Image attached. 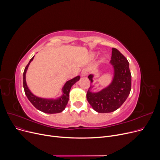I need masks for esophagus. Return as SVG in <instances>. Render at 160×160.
<instances>
[{"label": "esophagus", "mask_w": 160, "mask_h": 160, "mask_svg": "<svg viewBox=\"0 0 160 160\" xmlns=\"http://www.w3.org/2000/svg\"><path fill=\"white\" fill-rule=\"evenodd\" d=\"M88 69H87V68H83V69L82 70V71H81V76H82V77L87 76V75H88Z\"/></svg>", "instance_id": "obj_1"}]
</instances>
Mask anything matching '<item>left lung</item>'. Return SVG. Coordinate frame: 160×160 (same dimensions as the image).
Listing matches in <instances>:
<instances>
[{
  "mask_svg": "<svg viewBox=\"0 0 160 160\" xmlns=\"http://www.w3.org/2000/svg\"><path fill=\"white\" fill-rule=\"evenodd\" d=\"M110 64L114 68V78L109 85L98 92L89 88L87 99L93 109L99 113H109L118 109L127 99L131 90V73L129 63L125 56L112 48ZM92 74L88 78L93 82Z\"/></svg>",
  "mask_w": 160,
  "mask_h": 160,
  "instance_id": "left-lung-1",
  "label": "left lung"
}]
</instances>
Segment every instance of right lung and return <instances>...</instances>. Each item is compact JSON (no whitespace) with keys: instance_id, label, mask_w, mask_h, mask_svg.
<instances>
[{"instance_id":"obj_1","label":"right lung","mask_w":160,"mask_h":160,"mask_svg":"<svg viewBox=\"0 0 160 160\" xmlns=\"http://www.w3.org/2000/svg\"><path fill=\"white\" fill-rule=\"evenodd\" d=\"M33 58L34 56L27 64L23 73V87L26 96H27L28 100L31 102L32 104L37 109H38L42 112H44V113L56 114L62 112L65 109L66 106H67L68 102L69 93L70 89L73 84L79 80L80 76H78L66 82L62 88V95L58 99H46L39 98L33 94L31 92V91L27 86L26 81V71L30 62L33 61Z\"/></svg>"}]
</instances>
